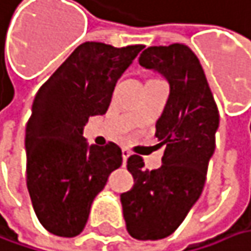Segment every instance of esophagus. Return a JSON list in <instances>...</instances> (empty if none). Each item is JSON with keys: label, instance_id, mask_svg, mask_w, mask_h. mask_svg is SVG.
Listing matches in <instances>:
<instances>
[{"label": "esophagus", "instance_id": "obj_1", "mask_svg": "<svg viewBox=\"0 0 251 251\" xmlns=\"http://www.w3.org/2000/svg\"><path fill=\"white\" fill-rule=\"evenodd\" d=\"M129 156H130V153H129V151H126V149H124V151H122V159H124V165H126V162H127Z\"/></svg>", "mask_w": 251, "mask_h": 251}]
</instances>
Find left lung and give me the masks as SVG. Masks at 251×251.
<instances>
[{"instance_id":"8db88e82","label":"left lung","mask_w":251,"mask_h":251,"mask_svg":"<svg viewBox=\"0 0 251 251\" xmlns=\"http://www.w3.org/2000/svg\"><path fill=\"white\" fill-rule=\"evenodd\" d=\"M139 65L169 83L166 106L156 122V138L166 149L159 169H143L140 156L127 159L135 184L121 195V203L133 239L159 240L179 227L199 200L216 148L219 112L199 59L186 45L149 47Z\"/></svg>"}]
</instances>
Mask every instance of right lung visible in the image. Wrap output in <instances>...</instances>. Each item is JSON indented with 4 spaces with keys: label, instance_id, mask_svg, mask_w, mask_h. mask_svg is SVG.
<instances>
[{
    "label": "right lung",
    "instance_id": "obj_1",
    "mask_svg": "<svg viewBox=\"0 0 251 251\" xmlns=\"http://www.w3.org/2000/svg\"><path fill=\"white\" fill-rule=\"evenodd\" d=\"M142 50L85 42L35 95L25 130L26 186L38 220L55 236L81 233L94 199L122 165L121 148L89 145L83 126L106 113L116 82Z\"/></svg>",
    "mask_w": 251,
    "mask_h": 251
}]
</instances>
